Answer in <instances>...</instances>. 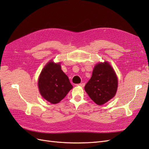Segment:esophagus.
I'll return each instance as SVG.
<instances>
[{"label":"esophagus","instance_id":"34e87169","mask_svg":"<svg viewBox=\"0 0 149 149\" xmlns=\"http://www.w3.org/2000/svg\"><path fill=\"white\" fill-rule=\"evenodd\" d=\"M77 86H81V87H84L85 84L84 83H81V84H77Z\"/></svg>","mask_w":149,"mask_h":149}]
</instances>
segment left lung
<instances>
[{
    "mask_svg": "<svg viewBox=\"0 0 149 149\" xmlns=\"http://www.w3.org/2000/svg\"><path fill=\"white\" fill-rule=\"evenodd\" d=\"M118 87L116 75L110 65L105 62L95 66L92 77L86 86L85 91L90 98L98 105L112 99Z\"/></svg>",
    "mask_w": 149,
    "mask_h": 149,
    "instance_id": "left-lung-1",
    "label": "left lung"
}]
</instances>
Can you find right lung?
Returning <instances> with one entry per match:
<instances>
[{"mask_svg":"<svg viewBox=\"0 0 149 149\" xmlns=\"http://www.w3.org/2000/svg\"><path fill=\"white\" fill-rule=\"evenodd\" d=\"M41 95L52 104H56L67 96L72 86L60 63L49 62L42 70L38 79Z\"/></svg>","mask_w":149,"mask_h":149,"instance_id":"1","label":"right lung"}]
</instances>
